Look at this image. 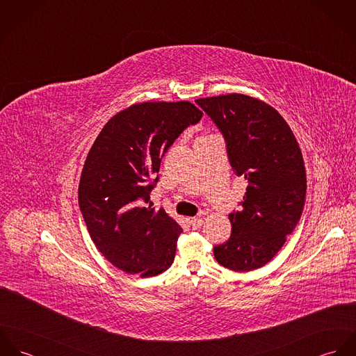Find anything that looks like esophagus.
I'll return each mask as SVG.
<instances>
[{
  "mask_svg": "<svg viewBox=\"0 0 356 356\" xmlns=\"http://www.w3.org/2000/svg\"><path fill=\"white\" fill-rule=\"evenodd\" d=\"M203 222L204 220L202 218H192V219H191V226H192L193 229H199V227H202Z\"/></svg>",
  "mask_w": 356,
  "mask_h": 356,
  "instance_id": "esophagus-1",
  "label": "esophagus"
}]
</instances>
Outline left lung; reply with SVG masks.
<instances>
[{"instance_id":"obj_1","label":"left lung","mask_w":356,"mask_h":356,"mask_svg":"<svg viewBox=\"0 0 356 356\" xmlns=\"http://www.w3.org/2000/svg\"><path fill=\"white\" fill-rule=\"evenodd\" d=\"M196 104L222 133L233 171L248 182L243 208L229 213L232 236L213 256L226 268L251 271L275 256L302 216L303 156L288 123L266 102L233 93Z\"/></svg>"}]
</instances>
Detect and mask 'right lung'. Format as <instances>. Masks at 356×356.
<instances>
[{"instance_id": "add662e5", "label": "right lung", "mask_w": 356, "mask_h": 356, "mask_svg": "<svg viewBox=\"0 0 356 356\" xmlns=\"http://www.w3.org/2000/svg\"><path fill=\"white\" fill-rule=\"evenodd\" d=\"M203 112L192 102H143L108 120L86 157L78 199L89 234L127 274L153 277L174 261L181 226L149 203L163 156Z\"/></svg>"}]
</instances>
